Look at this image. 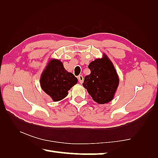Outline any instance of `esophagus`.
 Listing matches in <instances>:
<instances>
[{"mask_svg":"<svg viewBox=\"0 0 158 158\" xmlns=\"http://www.w3.org/2000/svg\"><path fill=\"white\" fill-rule=\"evenodd\" d=\"M77 78H78L80 83H82V82H83V76L81 75V76H79L78 77H77Z\"/></svg>","mask_w":158,"mask_h":158,"instance_id":"34e87169","label":"esophagus"}]
</instances>
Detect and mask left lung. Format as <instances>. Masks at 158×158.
<instances>
[{
	"label": "left lung",
	"mask_w": 158,
	"mask_h": 158,
	"mask_svg": "<svg viewBox=\"0 0 158 158\" xmlns=\"http://www.w3.org/2000/svg\"><path fill=\"white\" fill-rule=\"evenodd\" d=\"M89 75L85 77L82 85L93 100L99 104L110 102L119 85V77L115 67L106 55L89 64Z\"/></svg>",
	"instance_id": "8db88e82"
}]
</instances>
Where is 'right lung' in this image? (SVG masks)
<instances>
[{"label": "right lung", "mask_w": 158, "mask_h": 158, "mask_svg": "<svg viewBox=\"0 0 158 158\" xmlns=\"http://www.w3.org/2000/svg\"><path fill=\"white\" fill-rule=\"evenodd\" d=\"M40 82L43 91L54 102H58L68 95V91L77 83V79L64 69L60 60L53 59L41 74Z\"/></svg>", "instance_id": "obj_1"}]
</instances>
